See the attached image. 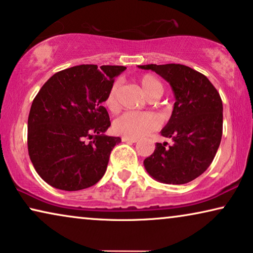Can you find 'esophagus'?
<instances>
[{
	"instance_id": "obj_1",
	"label": "esophagus",
	"mask_w": 253,
	"mask_h": 253,
	"mask_svg": "<svg viewBox=\"0 0 253 253\" xmlns=\"http://www.w3.org/2000/svg\"><path fill=\"white\" fill-rule=\"evenodd\" d=\"M122 141H124V143H127V144H133V143H137V139H131V138L122 137Z\"/></svg>"
}]
</instances>
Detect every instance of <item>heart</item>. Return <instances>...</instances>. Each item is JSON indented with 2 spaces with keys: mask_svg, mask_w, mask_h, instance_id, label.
Instances as JSON below:
<instances>
[{
  "mask_svg": "<svg viewBox=\"0 0 253 253\" xmlns=\"http://www.w3.org/2000/svg\"><path fill=\"white\" fill-rule=\"evenodd\" d=\"M139 84L144 94L150 100H157L164 93V86L152 75L141 76ZM117 89H119V83L115 82L110 86L106 95L105 106L109 110H115L117 108ZM160 124V119L152 113L126 112L114 121L113 129L121 136L138 139L157 130Z\"/></svg>",
  "mask_w": 253,
  "mask_h": 253,
  "instance_id": "obj_1",
  "label": "heart"
}]
</instances>
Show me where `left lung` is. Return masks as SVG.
I'll return each instance as SVG.
<instances>
[{
	"label": "left lung",
	"instance_id": "left-lung-1",
	"mask_svg": "<svg viewBox=\"0 0 253 253\" xmlns=\"http://www.w3.org/2000/svg\"><path fill=\"white\" fill-rule=\"evenodd\" d=\"M161 76L171 86L174 109L161 130L174 144L157 143L144 160L146 171L166 184H185L210 167L222 137L223 107L219 92L206 76L183 64L138 65Z\"/></svg>",
	"mask_w": 253,
	"mask_h": 253
}]
</instances>
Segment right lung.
<instances>
[{"mask_svg":"<svg viewBox=\"0 0 253 253\" xmlns=\"http://www.w3.org/2000/svg\"><path fill=\"white\" fill-rule=\"evenodd\" d=\"M126 69L94 64L65 69L51 76L34 98L27 147L34 169L49 185L78 191L105 175L110 152L121 138L105 134L110 121L102 102Z\"/></svg>","mask_w":253,"mask_h":253,"instance_id":"add662e5","label":"right lung"}]
</instances>
